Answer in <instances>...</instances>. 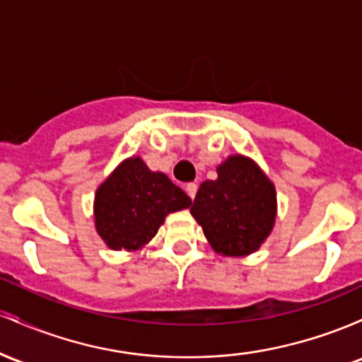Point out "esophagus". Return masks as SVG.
Segmentation results:
<instances>
[{
	"label": "esophagus",
	"instance_id": "34e87169",
	"mask_svg": "<svg viewBox=\"0 0 362 362\" xmlns=\"http://www.w3.org/2000/svg\"><path fill=\"white\" fill-rule=\"evenodd\" d=\"M197 192H198V186L194 185V182H188V185H186V193L189 194L192 200H194V197H197Z\"/></svg>",
	"mask_w": 362,
	"mask_h": 362
}]
</instances>
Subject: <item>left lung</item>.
<instances>
[{
    "label": "left lung",
    "mask_w": 362,
    "mask_h": 362,
    "mask_svg": "<svg viewBox=\"0 0 362 362\" xmlns=\"http://www.w3.org/2000/svg\"><path fill=\"white\" fill-rule=\"evenodd\" d=\"M215 181L202 182L192 214L217 253L241 257L257 251L275 222V188L253 160L229 157Z\"/></svg>",
    "instance_id": "obj_1"
}]
</instances>
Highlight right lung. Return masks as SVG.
<instances>
[{
	"label": "right lung",
	"mask_w": 362,
	"mask_h": 362,
	"mask_svg": "<svg viewBox=\"0 0 362 362\" xmlns=\"http://www.w3.org/2000/svg\"><path fill=\"white\" fill-rule=\"evenodd\" d=\"M189 205L192 198L165 174L132 157L97 189V233L112 250H138L157 234L165 215Z\"/></svg>",
	"instance_id": "right-lung-1"
}]
</instances>
